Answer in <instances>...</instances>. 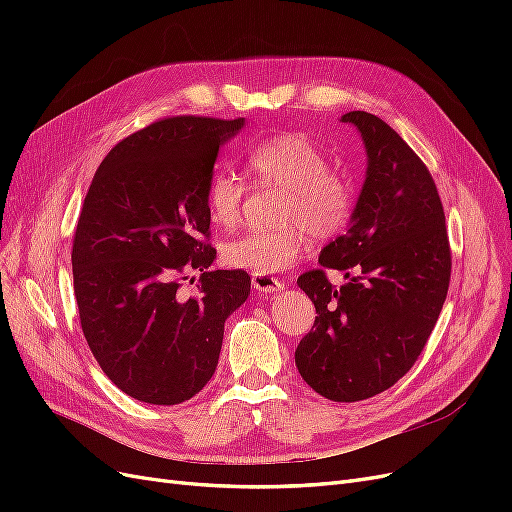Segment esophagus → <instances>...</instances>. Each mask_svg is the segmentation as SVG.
<instances>
[{
	"instance_id": "esophagus-1",
	"label": "esophagus",
	"mask_w": 512,
	"mask_h": 512,
	"mask_svg": "<svg viewBox=\"0 0 512 512\" xmlns=\"http://www.w3.org/2000/svg\"><path fill=\"white\" fill-rule=\"evenodd\" d=\"M252 284H254V288H256L258 292H262V294H273V292L284 288V282H282V280H277V277L265 275V273H254V275H252Z\"/></svg>"
}]
</instances>
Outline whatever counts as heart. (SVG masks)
Wrapping results in <instances>:
<instances>
[{"label":"heart","instance_id":"1","mask_svg":"<svg viewBox=\"0 0 512 512\" xmlns=\"http://www.w3.org/2000/svg\"><path fill=\"white\" fill-rule=\"evenodd\" d=\"M245 168L260 188H280L277 228H254L222 247L228 267L250 273H280L314 239H331L346 228L354 211L352 181L329 166L324 151L299 132L269 136L245 156ZM245 183L230 170H215L205 188L209 220L220 228L237 226L243 213Z\"/></svg>","mask_w":512,"mask_h":512}]
</instances>
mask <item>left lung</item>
Here are the masks:
<instances>
[{
  "label": "left lung",
  "instance_id": "obj_1",
  "mask_svg": "<svg viewBox=\"0 0 512 512\" xmlns=\"http://www.w3.org/2000/svg\"><path fill=\"white\" fill-rule=\"evenodd\" d=\"M367 177L350 228L297 284L316 307L294 352L299 374L331 401L374 397L404 378L436 327L451 282L444 207L425 162L380 117L352 111ZM349 282L333 287L326 271Z\"/></svg>",
  "mask_w": 512,
  "mask_h": 512
}]
</instances>
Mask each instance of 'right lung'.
<instances>
[{
  "mask_svg": "<svg viewBox=\"0 0 512 512\" xmlns=\"http://www.w3.org/2000/svg\"><path fill=\"white\" fill-rule=\"evenodd\" d=\"M243 117H166L98 166L72 241L74 297L91 354L126 395L153 406L194 397L218 367L224 322L250 294L241 269L211 271L205 188ZM201 271L185 298V270Z\"/></svg>",
  "mask_w": 512,
  "mask_h": 512,
  "instance_id": "obj_1",
  "label": "right lung"
}]
</instances>
